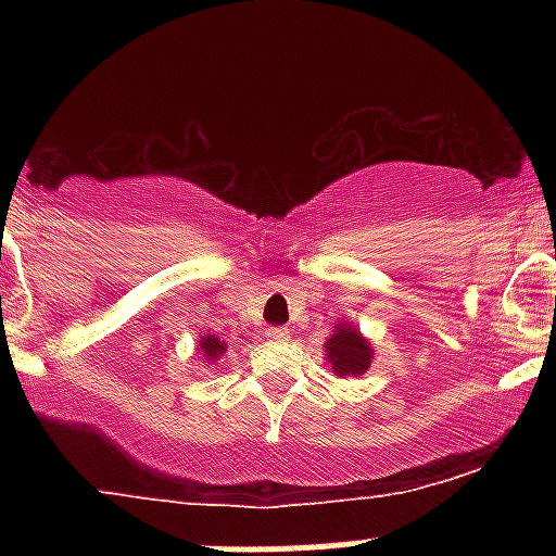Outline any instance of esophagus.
Listing matches in <instances>:
<instances>
[{
    "instance_id": "1",
    "label": "esophagus",
    "mask_w": 556,
    "mask_h": 556,
    "mask_svg": "<svg viewBox=\"0 0 556 556\" xmlns=\"http://www.w3.org/2000/svg\"><path fill=\"white\" fill-rule=\"evenodd\" d=\"M264 334H266V340H269V342H285L287 337H290V331L282 329V327H269L264 331Z\"/></svg>"
}]
</instances>
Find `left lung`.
I'll list each match as a JSON object with an SVG mask.
<instances>
[{
    "instance_id": "left-lung-1",
    "label": "left lung",
    "mask_w": 556,
    "mask_h": 556,
    "mask_svg": "<svg viewBox=\"0 0 556 556\" xmlns=\"http://www.w3.org/2000/svg\"><path fill=\"white\" fill-rule=\"evenodd\" d=\"M327 350V366H331L334 376L348 379V376H363L371 368L374 361V348L366 337L361 334V329L353 327V321H340L331 329V337L324 342Z\"/></svg>"
}]
</instances>
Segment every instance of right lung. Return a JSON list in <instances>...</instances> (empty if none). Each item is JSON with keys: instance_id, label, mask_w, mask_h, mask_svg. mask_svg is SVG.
Masks as SVG:
<instances>
[{"instance_id": "add662e5", "label": "right lung", "mask_w": 556, "mask_h": 556, "mask_svg": "<svg viewBox=\"0 0 556 556\" xmlns=\"http://www.w3.org/2000/svg\"><path fill=\"white\" fill-rule=\"evenodd\" d=\"M195 353L201 355L203 361L212 366V363H216L222 358V355L227 353V342L222 340V337L212 334V331H203V334H198V342H195Z\"/></svg>"}]
</instances>
